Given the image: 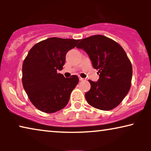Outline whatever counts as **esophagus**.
Listing matches in <instances>:
<instances>
[{"label":"esophagus","mask_w":151,"mask_h":151,"mask_svg":"<svg viewBox=\"0 0 151 151\" xmlns=\"http://www.w3.org/2000/svg\"><path fill=\"white\" fill-rule=\"evenodd\" d=\"M79 80H80V81H83V80H84V78H81V77H79Z\"/></svg>","instance_id":"obj_1"}]
</instances>
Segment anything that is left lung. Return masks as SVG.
<instances>
[{
	"instance_id": "1",
	"label": "left lung",
	"mask_w": 151,
	"mask_h": 151,
	"mask_svg": "<svg viewBox=\"0 0 151 151\" xmlns=\"http://www.w3.org/2000/svg\"><path fill=\"white\" fill-rule=\"evenodd\" d=\"M78 49L84 50L98 70L97 82L88 80L91 88L85 98L91 106L103 111H109L120 104L131 85L133 69L122 47L102 35H95L80 41Z\"/></svg>"
}]
</instances>
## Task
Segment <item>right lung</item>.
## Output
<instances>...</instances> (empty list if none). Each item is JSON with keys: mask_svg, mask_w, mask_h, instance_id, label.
I'll return each mask as SVG.
<instances>
[{"mask_svg": "<svg viewBox=\"0 0 151 151\" xmlns=\"http://www.w3.org/2000/svg\"><path fill=\"white\" fill-rule=\"evenodd\" d=\"M80 40L49 38L37 43L29 51L22 65V85L33 104L51 113L67 106L72 91L79 82L77 76L64 77L66 54Z\"/></svg>", "mask_w": 151, "mask_h": 151, "instance_id": "1", "label": "right lung"}]
</instances>
